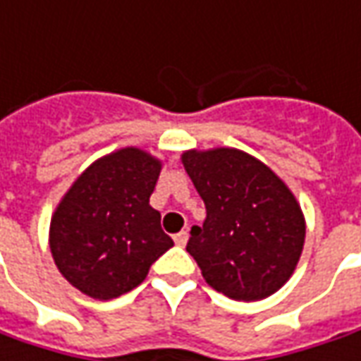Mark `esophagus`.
Listing matches in <instances>:
<instances>
[{
	"label": "esophagus",
	"instance_id": "1",
	"mask_svg": "<svg viewBox=\"0 0 361 361\" xmlns=\"http://www.w3.org/2000/svg\"><path fill=\"white\" fill-rule=\"evenodd\" d=\"M173 241H176V245L178 247H183L185 243H188V231H180L173 235Z\"/></svg>",
	"mask_w": 361,
	"mask_h": 361
}]
</instances>
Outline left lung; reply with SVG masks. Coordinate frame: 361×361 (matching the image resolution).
I'll return each mask as SVG.
<instances>
[{
  "label": "left lung",
  "mask_w": 361,
  "mask_h": 361,
  "mask_svg": "<svg viewBox=\"0 0 361 361\" xmlns=\"http://www.w3.org/2000/svg\"><path fill=\"white\" fill-rule=\"evenodd\" d=\"M207 217L188 252L203 279L233 300H261L283 286L304 247V217L290 190L263 161L235 148L181 156Z\"/></svg>",
  "instance_id": "left-lung-1"
}]
</instances>
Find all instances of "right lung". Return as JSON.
Returning <instances> with one entry per match:
<instances>
[{
  "instance_id": "add662e5",
  "label": "right lung",
  "mask_w": 361,
  "mask_h": 361,
  "mask_svg": "<svg viewBox=\"0 0 361 361\" xmlns=\"http://www.w3.org/2000/svg\"><path fill=\"white\" fill-rule=\"evenodd\" d=\"M160 170L161 161L142 149H118L82 171L59 203L51 252L82 294L110 300L130 293L173 247L149 205Z\"/></svg>"
}]
</instances>
